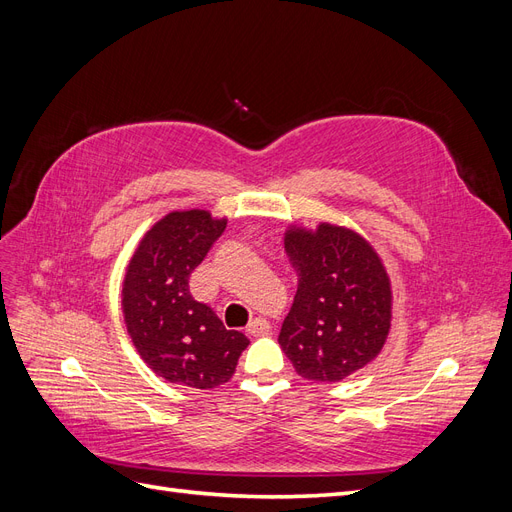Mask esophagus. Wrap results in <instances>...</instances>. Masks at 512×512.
<instances>
[{
	"mask_svg": "<svg viewBox=\"0 0 512 512\" xmlns=\"http://www.w3.org/2000/svg\"><path fill=\"white\" fill-rule=\"evenodd\" d=\"M269 329H271L269 320H265V318H254L250 324H247V335L258 337V335L269 333Z\"/></svg>",
	"mask_w": 512,
	"mask_h": 512,
	"instance_id": "34e87169",
	"label": "esophagus"
}]
</instances>
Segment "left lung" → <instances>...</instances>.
Here are the masks:
<instances>
[{
  "label": "left lung",
  "instance_id": "8db88e82",
  "mask_svg": "<svg viewBox=\"0 0 512 512\" xmlns=\"http://www.w3.org/2000/svg\"><path fill=\"white\" fill-rule=\"evenodd\" d=\"M284 247L299 286L277 342L301 378L344 380L374 361L389 337V273L374 245L346 226L292 224Z\"/></svg>",
  "mask_w": 512,
  "mask_h": 512
}]
</instances>
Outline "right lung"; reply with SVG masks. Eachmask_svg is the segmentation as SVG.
I'll return each mask as SVG.
<instances>
[{"instance_id": "obj_1", "label": "right lung", "mask_w": 512, "mask_h": 512, "mask_svg": "<svg viewBox=\"0 0 512 512\" xmlns=\"http://www.w3.org/2000/svg\"><path fill=\"white\" fill-rule=\"evenodd\" d=\"M224 228L226 218L205 209L170 211L145 232L123 277L121 309L136 352L156 376L192 389L228 382L250 344L190 294L192 271Z\"/></svg>"}]
</instances>
